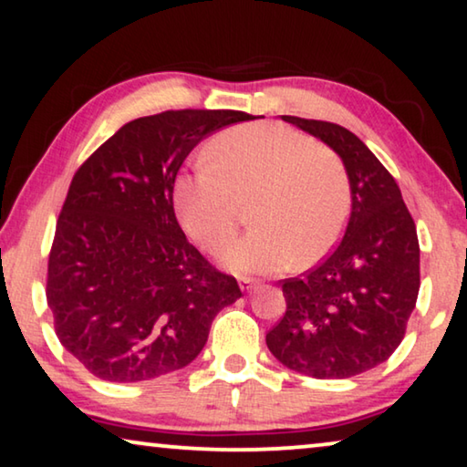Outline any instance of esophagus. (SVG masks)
<instances>
[{"label":"esophagus","instance_id":"1","mask_svg":"<svg viewBox=\"0 0 467 467\" xmlns=\"http://www.w3.org/2000/svg\"><path fill=\"white\" fill-rule=\"evenodd\" d=\"M239 285H241V289L243 291H252V289H255V281H254V278H249V276H241L239 278Z\"/></svg>","mask_w":467,"mask_h":467}]
</instances>
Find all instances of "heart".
I'll use <instances>...</instances> for the list:
<instances>
[{
    "instance_id": "b5f03b06",
    "label": "heart",
    "mask_w": 467,
    "mask_h": 467,
    "mask_svg": "<svg viewBox=\"0 0 467 467\" xmlns=\"http://www.w3.org/2000/svg\"><path fill=\"white\" fill-rule=\"evenodd\" d=\"M212 163H197L173 184V205L186 234L218 254L239 226V203L254 199L255 226L222 254L236 273H278L315 264L336 247L350 215V180L331 150L302 131L249 123L220 131L207 144Z\"/></svg>"
}]
</instances>
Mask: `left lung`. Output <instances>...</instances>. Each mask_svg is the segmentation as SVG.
Here are the masks:
<instances>
[{
    "label": "left lung",
    "mask_w": 467,
    "mask_h": 467,
    "mask_svg": "<svg viewBox=\"0 0 467 467\" xmlns=\"http://www.w3.org/2000/svg\"><path fill=\"white\" fill-rule=\"evenodd\" d=\"M331 146L350 180L352 212L333 254L285 278L287 310L266 333L285 367L317 379H346L389 358L405 337L420 294V241L396 180L350 130L283 115Z\"/></svg>",
    "instance_id": "1"
}]
</instances>
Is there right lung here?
<instances>
[{
	"instance_id": "add662e5",
	"label": "right lung",
	"mask_w": 467,
	"mask_h": 467,
	"mask_svg": "<svg viewBox=\"0 0 467 467\" xmlns=\"http://www.w3.org/2000/svg\"><path fill=\"white\" fill-rule=\"evenodd\" d=\"M241 110L140 117L75 171L56 222L46 297L60 344L104 381L134 384L199 357L236 278L192 247L173 213L180 165Z\"/></svg>"
}]
</instances>
